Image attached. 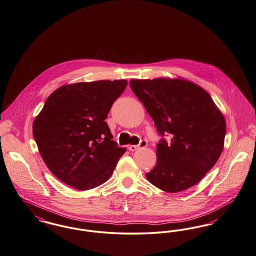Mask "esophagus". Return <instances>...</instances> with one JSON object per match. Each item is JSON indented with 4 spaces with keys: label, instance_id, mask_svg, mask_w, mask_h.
<instances>
[{
    "label": "esophagus",
    "instance_id": "1",
    "mask_svg": "<svg viewBox=\"0 0 256 256\" xmlns=\"http://www.w3.org/2000/svg\"><path fill=\"white\" fill-rule=\"evenodd\" d=\"M146 146H148L146 140H141L140 143L138 144H132V146H128V150H130V152H135V150H137L146 148Z\"/></svg>",
    "mask_w": 256,
    "mask_h": 256
}]
</instances>
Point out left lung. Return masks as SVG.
Here are the masks:
<instances>
[{"label": "left lung", "instance_id": "1", "mask_svg": "<svg viewBox=\"0 0 256 256\" xmlns=\"http://www.w3.org/2000/svg\"><path fill=\"white\" fill-rule=\"evenodd\" d=\"M130 86L159 135L172 136L157 144V163L146 179L170 194L197 184L216 164L225 140V118L210 94L182 79L130 80Z\"/></svg>", "mask_w": 256, "mask_h": 256}]
</instances>
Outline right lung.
I'll return each instance as SVG.
<instances>
[{"mask_svg":"<svg viewBox=\"0 0 256 256\" xmlns=\"http://www.w3.org/2000/svg\"><path fill=\"white\" fill-rule=\"evenodd\" d=\"M126 80L62 86L52 92L33 123V137L50 170L64 184L86 190L110 179L126 148L104 121Z\"/></svg>","mask_w":256,"mask_h":256,"instance_id":"1","label":"right lung"}]
</instances>
